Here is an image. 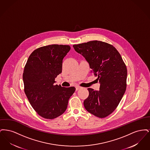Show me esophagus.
Masks as SVG:
<instances>
[{"label":"esophagus","mask_w":150,"mask_h":150,"mask_svg":"<svg viewBox=\"0 0 150 150\" xmlns=\"http://www.w3.org/2000/svg\"><path fill=\"white\" fill-rule=\"evenodd\" d=\"M81 88V87H80V86H76V91H78L79 89H80Z\"/></svg>","instance_id":"obj_1"}]
</instances>
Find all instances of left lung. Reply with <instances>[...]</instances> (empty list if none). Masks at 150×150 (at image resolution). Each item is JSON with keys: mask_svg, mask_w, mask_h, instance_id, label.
Wrapping results in <instances>:
<instances>
[{"mask_svg": "<svg viewBox=\"0 0 150 150\" xmlns=\"http://www.w3.org/2000/svg\"><path fill=\"white\" fill-rule=\"evenodd\" d=\"M73 47L86 58L100 84L99 91L88 88L84 106L91 114L104 118L117 107L126 91L127 66L119 52L108 43L93 40Z\"/></svg>", "mask_w": 150, "mask_h": 150, "instance_id": "obj_1", "label": "left lung"}]
</instances>
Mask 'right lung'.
<instances>
[{"label":"right lung","mask_w":150,"mask_h":150,"mask_svg":"<svg viewBox=\"0 0 150 150\" xmlns=\"http://www.w3.org/2000/svg\"><path fill=\"white\" fill-rule=\"evenodd\" d=\"M70 48V45L58 44L40 47L31 53L25 66V93L36 113L45 119H53L62 114L75 91L74 86L54 85Z\"/></svg>","instance_id":"right-lung-1"}]
</instances>
